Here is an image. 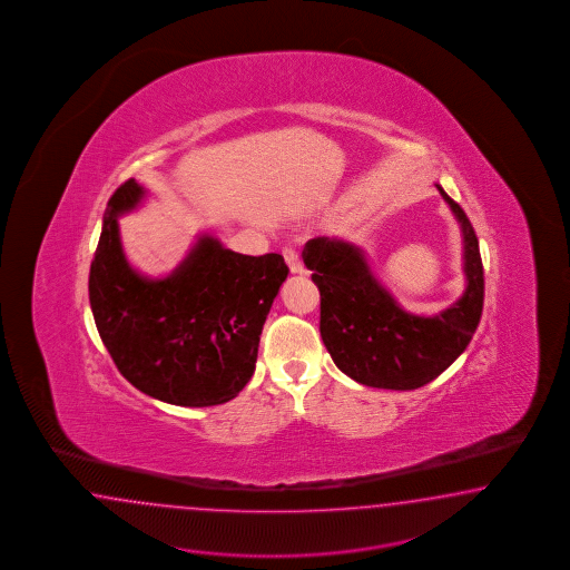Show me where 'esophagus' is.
Instances as JSON below:
<instances>
[{"label": "esophagus", "mask_w": 570, "mask_h": 570, "mask_svg": "<svg viewBox=\"0 0 570 570\" xmlns=\"http://www.w3.org/2000/svg\"><path fill=\"white\" fill-rule=\"evenodd\" d=\"M282 255H284V261L288 263V267H291L293 274H303V272H305V267H303V263H301V257H298V253H296L294 248H284Z\"/></svg>", "instance_id": "34e87169"}]
</instances>
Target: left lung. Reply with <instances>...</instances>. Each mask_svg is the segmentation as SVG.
<instances>
[{"label":"left lung","mask_w":570,"mask_h":570,"mask_svg":"<svg viewBox=\"0 0 570 570\" xmlns=\"http://www.w3.org/2000/svg\"><path fill=\"white\" fill-rule=\"evenodd\" d=\"M464 236L466 291L445 311L424 317L399 307L372 274L362 248L320 236L303 261L320 288V334L348 379L391 391H414L441 376L472 341L484 301L483 261L474 227L436 184Z\"/></svg>","instance_id":"8db88e82"}]
</instances>
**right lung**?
<instances>
[{"label": "right lung", "mask_w": 570, "mask_h": 570, "mask_svg": "<svg viewBox=\"0 0 570 570\" xmlns=\"http://www.w3.org/2000/svg\"><path fill=\"white\" fill-rule=\"evenodd\" d=\"M146 190L127 179L110 196L89 269V305L115 365L148 397L208 407L236 397L255 372L261 330L288 265L200 236L169 276L138 274L122 253L119 217Z\"/></svg>", "instance_id": "right-lung-1"}]
</instances>
